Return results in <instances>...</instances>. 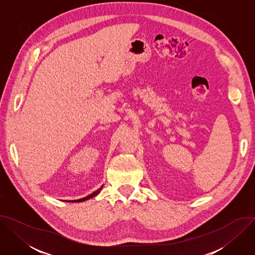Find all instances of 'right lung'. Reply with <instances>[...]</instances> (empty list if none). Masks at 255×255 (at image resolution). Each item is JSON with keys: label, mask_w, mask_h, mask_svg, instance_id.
Listing matches in <instances>:
<instances>
[{"label": "right lung", "mask_w": 255, "mask_h": 255, "mask_svg": "<svg viewBox=\"0 0 255 255\" xmlns=\"http://www.w3.org/2000/svg\"><path fill=\"white\" fill-rule=\"evenodd\" d=\"M102 189H103V186H102L99 190H97L96 192L92 193L91 195H89V196H87V197H85V198H82V199H79V200H74V201H66V202H84V201H87V200H89V199H91V198H93V197L97 196V195L101 192V190H102Z\"/></svg>", "instance_id": "1"}]
</instances>
